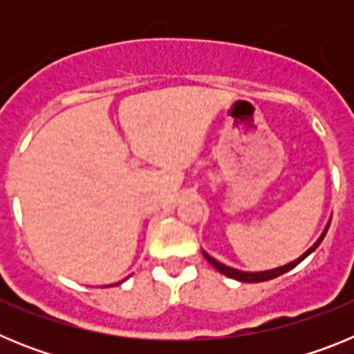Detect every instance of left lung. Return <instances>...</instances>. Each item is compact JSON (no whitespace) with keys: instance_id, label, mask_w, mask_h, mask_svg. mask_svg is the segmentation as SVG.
<instances>
[{"instance_id":"8db88e82","label":"left lung","mask_w":354,"mask_h":354,"mask_svg":"<svg viewBox=\"0 0 354 354\" xmlns=\"http://www.w3.org/2000/svg\"><path fill=\"white\" fill-rule=\"evenodd\" d=\"M330 223H331V218H330V220H328L326 227H324V230H323V232H321V236H319L317 239H315L314 245H312L310 248L306 250V252H303L298 259H294V261L287 262V264H283V266H278V268H271V270H264V271H243V270H236V268H230V266L223 264V262L216 261L214 257H211V255H209L207 252H204V250H202V253H204V257L209 261V264H211L212 268H216V270L220 271L221 274H225V277L234 278V280H237V282H245V283L266 282V280H271V278H277V277H280V274H283V273H287V271H290V270H292V268H296V266H298L299 262L305 261V259L308 257V255H310L312 252H315V250H317V246L321 245V241H323L324 236H326L328 227H330Z\"/></svg>"}]
</instances>
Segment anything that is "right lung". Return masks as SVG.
Masks as SVG:
<instances>
[{
    "mask_svg": "<svg viewBox=\"0 0 354 354\" xmlns=\"http://www.w3.org/2000/svg\"><path fill=\"white\" fill-rule=\"evenodd\" d=\"M122 282H124V280H122ZM122 282H117L115 286H118V283H122ZM111 286H113V283H111ZM111 286H106V287H111Z\"/></svg>",
    "mask_w": 354,
    "mask_h": 354,
    "instance_id": "add662e5",
    "label": "right lung"
}]
</instances>
